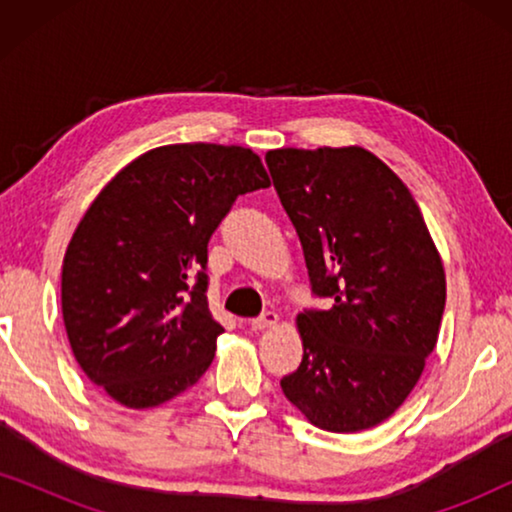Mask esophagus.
<instances>
[{
  "instance_id": "obj_1",
  "label": "esophagus",
  "mask_w": 512,
  "mask_h": 512,
  "mask_svg": "<svg viewBox=\"0 0 512 512\" xmlns=\"http://www.w3.org/2000/svg\"><path fill=\"white\" fill-rule=\"evenodd\" d=\"M277 321H279L277 312L268 310V312H263L261 317L251 319V321H249V326H251V331H263V328H272V326H277Z\"/></svg>"
}]
</instances>
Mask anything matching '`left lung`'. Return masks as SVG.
Returning <instances> with one entry per match:
<instances>
[{
  "instance_id": "left-lung-1",
  "label": "left lung",
  "mask_w": 512,
  "mask_h": 512,
  "mask_svg": "<svg viewBox=\"0 0 512 512\" xmlns=\"http://www.w3.org/2000/svg\"><path fill=\"white\" fill-rule=\"evenodd\" d=\"M328 310L298 314L303 361L282 391L314 426L354 433L394 415L422 375L445 312V270L408 186L373 153L265 156Z\"/></svg>"
}]
</instances>
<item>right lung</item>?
Masks as SVG:
<instances>
[{"label":"right lung","mask_w":512,"mask_h":512,"mask_svg":"<svg viewBox=\"0 0 512 512\" xmlns=\"http://www.w3.org/2000/svg\"><path fill=\"white\" fill-rule=\"evenodd\" d=\"M251 149L172 144L123 167L76 226L62 319L88 380L125 408L193 387L223 326L207 305V244L237 195L268 188Z\"/></svg>","instance_id":"right-lung-1"}]
</instances>
